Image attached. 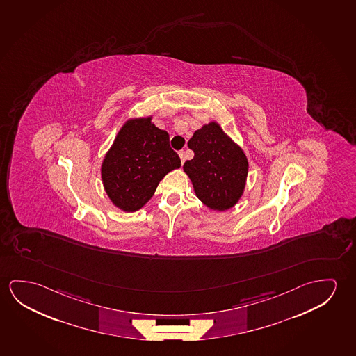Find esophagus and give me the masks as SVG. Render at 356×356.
I'll list each match as a JSON object with an SVG mask.
<instances>
[{"label":"esophagus","mask_w":356,"mask_h":356,"mask_svg":"<svg viewBox=\"0 0 356 356\" xmlns=\"http://www.w3.org/2000/svg\"><path fill=\"white\" fill-rule=\"evenodd\" d=\"M179 156H180L181 159V164H184V163H185V160H186L185 152H180V153H179Z\"/></svg>","instance_id":"esophagus-1"}]
</instances>
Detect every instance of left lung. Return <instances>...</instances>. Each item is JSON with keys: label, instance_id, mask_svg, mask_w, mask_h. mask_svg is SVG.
<instances>
[{"label": "left lung", "instance_id": "1", "mask_svg": "<svg viewBox=\"0 0 356 356\" xmlns=\"http://www.w3.org/2000/svg\"><path fill=\"white\" fill-rule=\"evenodd\" d=\"M195 156L184 164L198 200L223 212L239 202L245 190L249 163L243 149L216 120L203 124L187 143Z\"/></svg>", "mask_w": 356, "mask_h": 356}]
</instances>
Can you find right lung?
Returning a JSON list of instances; mask_svg holds the SVG:
<instances>
[{
  "label": "right lung",
  "instance_id": "obj_1",
  "mask_svg": "<svg viewBox=\"0 0 356 356\" xmlns=\"http://www.w3.org/2000/svg\"><path fill=\"white\" fill-rule=\"evenodd\" d=\"M152 118H128L101 165L104 191L123 212L140 209L165 175L181 166L179 155L170 148L169 133L159 129Z\"/></svg>",
  "mask_w": 356,
  "mask_h": 356
}]
</instances>
